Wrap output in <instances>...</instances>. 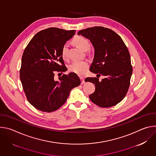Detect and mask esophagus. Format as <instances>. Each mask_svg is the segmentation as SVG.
I'll list each match as a JSON object with an SVG mask.
<instances>
[{
  "label": "esophagus",
  "mask_w": 156,
  "mask_h": 156,
  "mask_svg": "<svg viewBox=\"0 0 156 156\" xmlns=\"http://www.w3.org/2000/svg\"><path fill=\"white\" fill-rule=\"evenodd\" d=\"M80 80H81V84H83L84 83V79L83 78L81 77V78H80Z\"/></svg>",
  "instance_id": "34e87169"
}]
</instances>
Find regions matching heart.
<instances>
[{"instance_id": "1", "label": "heart", "mask_w": 156, "mask_h": 156, "mask_svg": "<svg viewBox=\"0 0 156 156\" xmlns=\"http://www.w3.org/2000/svg\"><path fill=\"white\" fill-rule=\"evenodd\" d=\"M75 45L84 51L89 49L90 46V41L81 36H75L73 39ZM62 56L65 60L68 58V46L64 44L62 48ZM89 68V63L87 61H76L69 65V70L79 76H83Z\"/></svg>"}]
</instances>
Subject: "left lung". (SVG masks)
<instances>
[{
    "label": "left lung",
    "mask_w": 156,
    "mask_h": 156,
    "mask_svg": "<svg viewBox=\"0 0 156 156\" xmlns=\"http://www.w3.org/2000/svg\"><path fill=\"white\" fill-rule=\"evenodd\" d=\"M78 35L90 40L94 56L90 71L97 78L87 77L85 81L94 84L91 101L101 107L114 106L125 97L133 72L129 51L121 37L112 30L94 27L80 31ZM106 78L101 82L98 76Z\"/></svg>",
    "instance_id": "8db88e82"
}]
</instances>
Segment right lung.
<instances>
[{
	"label": "right lung",
	"mask_w": 156,
	"mask_h": 156,
	"mask_svg": "<svg viewBox=\"0 0 156 156\" xmlns=\"http://www.w3.org/2000/svg\"><path fill=\"white\" fill-rule=\"evenodd\" d=\"M75 34L49 28L36 33L26 47L21 58L20 80L28 102L42 112H52L62 106L70 91L81 81L76 73L63 74L54 79L55 73L67 70L62 48Z\"/></svg>",
	"instance_id": "1"
}]
</instances>
